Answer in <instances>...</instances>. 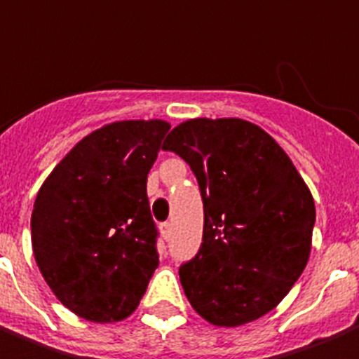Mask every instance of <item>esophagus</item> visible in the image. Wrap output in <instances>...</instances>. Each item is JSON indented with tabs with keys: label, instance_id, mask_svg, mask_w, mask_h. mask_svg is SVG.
Here are the masks:
<instances>
[{
	"label": "esophagus",
	"instance_id": "esophagus-1",
	"mask_svg": "<svg viewBox=\"0 0 359 359\" xmlns=\"http://www.w3.org/2000/svg\"><path fill=\"white\" fill-rule=\"evenodd\" d=\"M159 230H161V236H163L165 240L171 238V224H169V222H163V224L159 226Z\"/></svg>",
	"mask_w": 359,
	"mask_h": 359
}]
</instances>
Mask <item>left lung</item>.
Returning a JSON list of instances; mask_svg holds the SVG:
<instances>
[{"label":"left lung","instance_id":"obj_1","mask_svg":"<svg viewBox=\"0 0 359 359\" xmlns=\"http://www.w3.org/2000/svg\"><path fill=\"white\" fill-rule=\"evenodd\" d=\"M163 150L187 161L203 200V240L179 268L192 308L238 327L281 302L306 266L316 207L281 146L245 119H188Z\"/></svg>","mask_w":359,"mask_h":359}]
</instances>
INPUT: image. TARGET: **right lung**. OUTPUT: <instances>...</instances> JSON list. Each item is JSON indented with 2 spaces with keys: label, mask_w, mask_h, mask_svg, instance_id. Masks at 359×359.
<instances>
[{
  "label": "right lung",
  "mask_w": 359,
  "mask_h": 359,
  "mask_svg": "<svg viewBox=\"0 0 359 359\" xmlns=\"http://www.w3.org/2000/svg\"><path fill=\"white\" fill-rule=\"evenodd\" d=\"M169 129L161 119L100 127L39 188L34 257L58 301L79 318L106 323L133 314L158 268L146 179Z\"/></svg>",
  "instance_id": "add662e5"
}]
</instances>
